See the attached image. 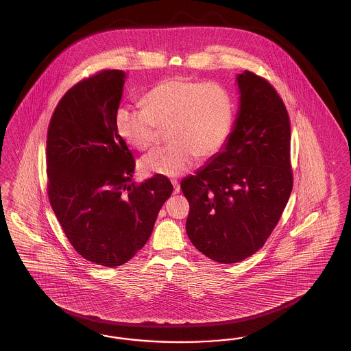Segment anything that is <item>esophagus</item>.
I'll return each instance as SVG.
<instances>
[{
	"instance_id": "esophagus-1",
	"label": "esophagus",
	"mask_w": 351,
	"mask_h": 351,
	"mask_svg": "<svg viewBox=\"0 0 351 351\" xmlns=\"http://www.w3.org/2000/svg\"><path fill=\"white\" fill-rule=\"evenodd\" d=\"M172 185H173V195H178L180 192V184L178 180H172Z\"/></svg>"
}]
</instances>
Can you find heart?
<instances>
[{
	"instance_id": "obj_1",
	"label": "heart",
	"mask_w": 351,
	"mask_h": 351,
	"mask_svg": "<svg viewBox=\"0 0 351 351\" xmlns=\"http://www.w3.org/2000/svg\"><path fill=\"white\" fill-rule=\"evenodd\" d=\"M234 121L233 97L223 85L183 77L155 85L143 97V108L121 106L116 112L118 134L138 150L150 149L159 129L168 128L172 142L143 156L141 168L169 178L184 173L197 155L217 154L228 142Z\"/></svg>"
}]
</instances>
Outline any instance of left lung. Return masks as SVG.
<instances>
[{
  "label": "left lung",
  "instance_id": "obj_1",
  "mask_svg": "<svg viewBox=\"0 0 351 351\" xmlns=\"http://www.w3.org/2000/svg\"><path fill=\"white\" fill-rule=\"evenodd\" d=\"M237 84L239 109L228 142L180 183L191 206L185 223L191 242L225 265L241 262L265 245L293 186L283 100L250 71L239 73Z\"/></svg>",
  "mask_w": 351,
  "mask_h": 351
}]
</instances>
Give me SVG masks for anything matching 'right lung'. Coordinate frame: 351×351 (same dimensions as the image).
I'll return each mask as SVG.
<instances>
[{
  "label": "right lung",
  "mask_w": 351,
  "mask_h": 351,
  "mask_svg": "<svg viewBox=\"0 0 351 351\" xmlns=\"http://www.w3.org/2000/svg\"><path fill=\"white\" fill-rule=\"evenodd\" d=\"M126 73L101 71L59 101L47 133L49 199L68 241L86 261L117 267L149 241L173 186L154 175L132 183L133 154L116 128Z\"/></svg>",
  "instance_id": "right-lung-1"
}]
</instances>
